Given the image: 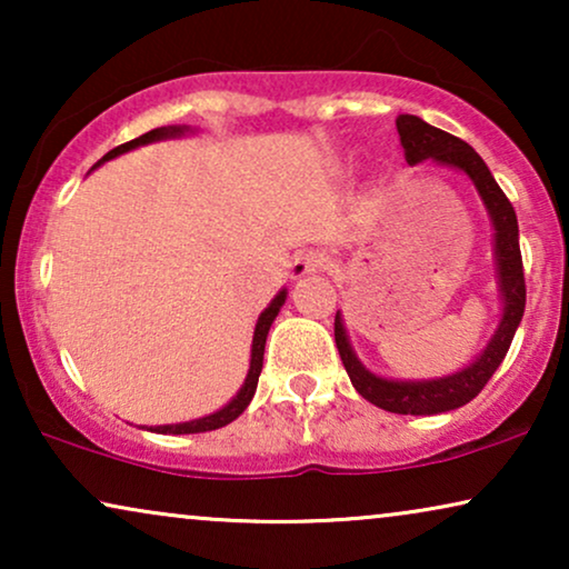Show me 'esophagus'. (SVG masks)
Here are the masks:
<instances>
[{
    "label": "esophagus",
    "instance_id": "esophagus-1",
    "mask_svg": "<svg viewBox=\"0 0 569 569\" xmlns=\"http://www.w3.org/2000/svg\"><path fill=\"white\" fill-rule=\"evenodd\" d=\"M326 267H329V256L318 253V251H308V253L295 256L292 263H290V277L300 279V277L316 274V271H321Z\"/></svg>",
    "mask_w": 569,
    "mask_h": 569
}]
</instances>
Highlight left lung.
Here are the masks:
<instances>
[{"mask_svg":"<svg viewBox=\"0 0 569 569\" xmlns=\"http://www.w3.org/2000/svg\"><path fill=\"white\" fill-rule=\"evenodd\" d=\"M396 129H399L401 147L409 166H417L422 160L440 162V166L461 170L477 186L495 228L497 284H500L502 295L500 326H497L495 337L489 339L485 352L471 365H466L458 372H450V376L430 380H388L370 372L357 360L339 310L337 318H333V339H337V349L341 355V362H345L347 376L362 399H368L370 403H376V407L386 411H393V415H442V411L463 407L473 396H479L481 388L487 386V380L500 368L505 355H508L510 341L516 337L520 318H523L526 277L518 243V217L508 197L497 186L495 176L489 173L487 162L479 158L471 144H466L463 139L448 134V131L438 127H430L419 116L409 113H401L396 119Z\"/></svg>","mask_w":569,"mask_h":569,"instance_id":"left-lung-1","label":"left lung"}]
</instances>
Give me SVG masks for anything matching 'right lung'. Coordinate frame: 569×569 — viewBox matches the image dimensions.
Masks as SVG:
<instances>
[{"instance_id":"1","label":"right lung","mask_w":569,"mask_h":569,"mask_svg":"<svg viewBox=\"0 0 569 569\" xmlns=\"http://www.w3.org/2000/svg\"><path fill=\"white\" fill-rule=\"evenodd\" d=\"M189 131V127H160V129H152L147 131V134L131 139L127 144H119L113 147L111 152L103 154V160H113L119 158V154L134 150V147H142V144H150V142H160V139H170V137H181ZM98 162V166H100ZM96 166V168H98ZM287 300V290L277 292L274 300L269 302V308L263 310L259 316V321H256V331H253V345H251V368H248V376H246V383L240 386V391L232 396L230 403H224L220 411H214V415L209 417H201V419H191V422H178V425H158V427H150L152 432H160V435H191V432H209V430H220V427L230 425L232 419H238L243 415L248 403H251L253 393H256V386H259V376H261V368H263V347H267V333L271 329V323H274V318L279 313V308L284 306Z\"/></svg>"}]
</instances>
